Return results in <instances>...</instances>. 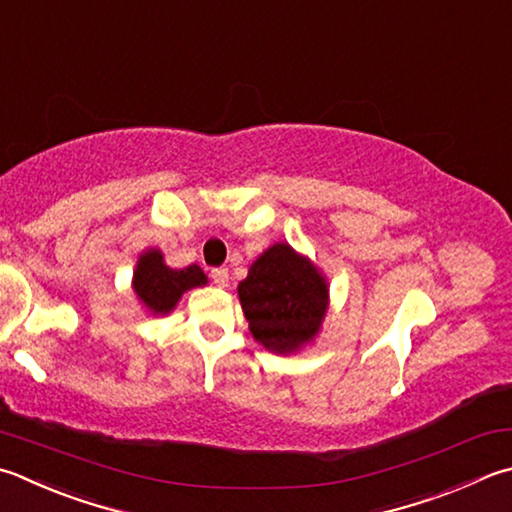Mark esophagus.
Wrapping results in <instances>:
<instances>
[{
	"label": "esophagus",
	"instance_id": "obj_1",
	"mask_svg": "<svg viewBox=\"0 0 512 512\" xmlns=\"http://www.w3.org/2000/svg\"><path fill=\"white\" fill-rule=\"evenodd\" d=\"M211 281H214L218 287H227V283H229V272H227L225 267L211 269Z\"/></svg>",
	"mask_w": 512,
	"mask_h": 512
}]
</instances>
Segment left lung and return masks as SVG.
I'll use <instances>...</instances> for the list:
<instances>
[{
    "mask_svg": "<svg viewBox=\"0 0 512 512\" xmlns=\"http://www.w3.org/2000/svg\"><path fill=\"white\" fill-rule=\"evenodd\" d=\"M238 298L254 339L267 350L289 354L314 341L321 330L330 289L310 258L276 243L249 267Z\"/></svg>",
    "mask_w": 512,
    "mask_h": 512,
    "instance_id": "obj_1",
    "label": "left lung"
}]
</instances>
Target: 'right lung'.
I'll return each mask as SVG.
<instances>
[{
    "instance_id": "right-lung-1",
    "label": "right lung",
    "mask_w": 512,
    "mask_h": 512,
    "mask_svg": "<svg viewBox=\"0 0 512 512\" xmlns=\"http://www.w3.org/2000/svg\"><path fill=\"white\" fill-rule=\"evenodd\" d=\"M200 285H207V276L198 265L171 269L160 249H147L133 272V292L151 314H169L187 289Z\"/></svg>"
}]
</instances>
